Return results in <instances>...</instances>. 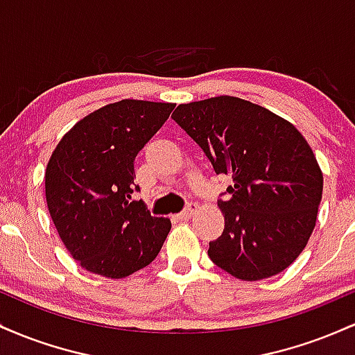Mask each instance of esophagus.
<instances>
[{
  "label": "esophagus",
  "instance_id": "1",
  "mask_svg": "<svg viewBox=\"0 0 355 355\" xmlns=\"http://www.w3.org/2000/svg\"><path fill=\"white\" fill-rule=\"evenodd\" d=\"M195 211H197V205H195V203H190V205L187 207V209L183 210L182 214L175 215V218H177V220H189L191 215L195 214Z\"/></svg>",
  "mask_w": 355,
  "mask_h": 355
}]
</instances>
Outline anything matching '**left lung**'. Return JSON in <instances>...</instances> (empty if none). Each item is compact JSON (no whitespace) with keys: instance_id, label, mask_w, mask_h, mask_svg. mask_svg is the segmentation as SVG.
Returning <instances> with one entry per match:
<instances>
[{"instance_id":"8db88e82","label":"left lung","mask_w":355,"mask_h":355,"mask_svg":"<svg viewBox=\"0 0 355 355\" xmlns=\"http://www.w3.org/2000/svg\"><path fill=\"white\" fill-rule=\"evenodd\" d=\"M172 118L215 173L234 180L229 200H218L225 227L210 242L211 262L248 282L285 270L311 239L324 187L302 133L270 110L229 95L178 105Z\"/></svg>"}]
</instances>
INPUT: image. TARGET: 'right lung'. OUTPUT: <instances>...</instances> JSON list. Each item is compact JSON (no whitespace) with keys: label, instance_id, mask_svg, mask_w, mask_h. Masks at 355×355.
Masks as SVG:
<instances>
[{"label":"right lung","instance_id":"obj_1","mask_svg":"<svg viewBox=\"0 0 355 355\" xmlns=\"http://www.w3.org/2000/svg\"><path fill=\"white\" fill-rule=\"evenodd\" d=\"M175 103L121 100L64 133L44 172V195L70 255L92 274L123 279L152 263L172 223L132 200L133 162Z\"/></svg>","mask_w":355,"mask_h":355}]
</instances>
